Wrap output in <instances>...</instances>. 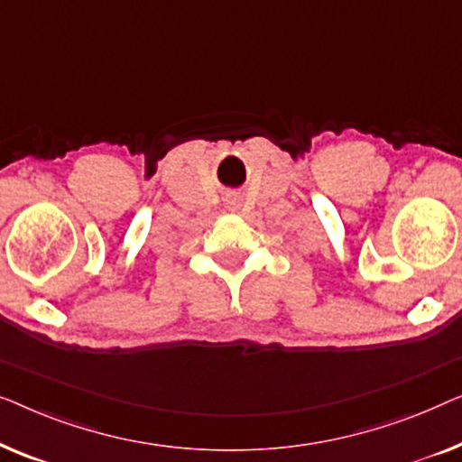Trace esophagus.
<instances>
[{"instance_id":"esophagus-1","label":"esophagus","mask_w":462,"mask_h":462,"mask_svg":"<svg viewBox=\"0 0 462 462\" xmlns=\"http://www.w3.org/2000/svg\"><path fill=\"white\" fill-rule=\"evenodd\" d=\"M234 200H236V199H234Z\"/></svg>"}]
</instances>
